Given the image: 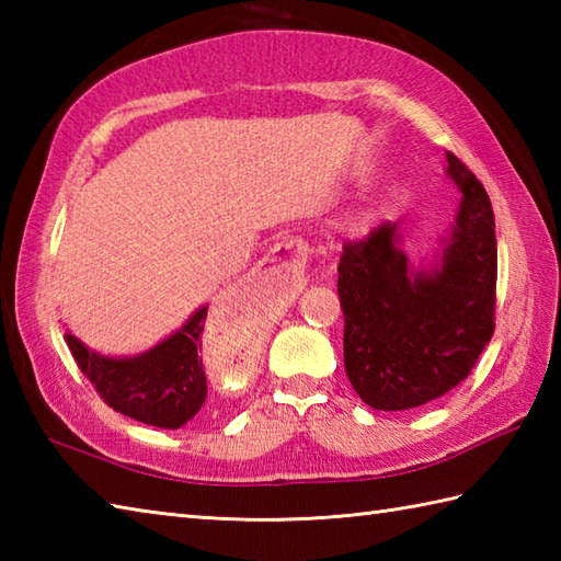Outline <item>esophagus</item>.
<instances>
[{
	"mask_svg": "<svg viewBox=\"0 0 561 561\" xmlns=\"http://www.w3.org/2000/svg\"><path fill=\"white\" fill-rule=\"evenodd\" d=\"M301 241H284V243H277L274 245L270 253H267V257L262 260L265 262V265H270L272 270H277V272H299V255H289V253H301Z\"/></svg>",
	"mask_w": 561,
	"mask_h": 561,
	"instance_id": "1",
	"label": "esophagus"
}]
</instances>
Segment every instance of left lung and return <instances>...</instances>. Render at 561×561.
<instances>
[{"label":"left lung","mask_w":561,"mask_h":561,"mask_svg":"<svg viewBox=\"0 0 561 561\" xmlns=\"http://www.w3.org/2000/svg\"><path fill=\"white\" fill-rule=\"evenodd\" d=\"M446 161L462 202L438 270L412 274L390 221L342 248L344 371L374 410H412L446 396L470 376L494 335L492 202L456 153L448 151Z\"/></svg>","instance_id":"obj_1"}]
</instances>
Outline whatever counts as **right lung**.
Wrapping results in <instances>:
<instances>
[{"label": "right lung", "mask_w": 561, "mask_h": 561, "mask_svg": "<svg viewBox=\"0 0 561 561\" xmlns=\"http://www.w3.org/2000/svg\"><path fill=\"white\" fill-rule=\"evenodd\" d=\"M205 323L207 308H199L175 335L135 359H105L69 332L65 337L81 374L108 408L151 426L181 428L207 396L205 368L197 354Z\"/></svg>", "instance_id": "obj_1"}]
</instances>
